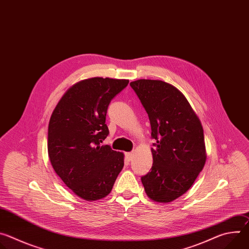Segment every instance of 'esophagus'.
Wrapping results in <instances>:
<instances>
[{
	"label": "esophagus",
	"instance_id": "1",
	"mask_svg": "<svg viewBox=\"0 0 249 249\" xmlns=\"http://www.w3.org/2000/svg\"><path fill=\"white\" fill-rule=\"evenodd\" d=\"M133 153L132 152H130V153H126L125 154V158H126V160H128V161H130L132 159H133Z\"/></svg>",
	"mask_w": 249,
	"mask_h": 249
}]
</instances>
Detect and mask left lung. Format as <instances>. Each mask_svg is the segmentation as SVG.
Here are the masks:
<instances>
[{
	"instance_id": "obj_1",
	"label": "left lung",
	"mask_w": 249,
	"mask_h": 249,
	"mask_svg": "<svg viewBox=\"0 0 249 249\" xmlns=\"http://www.w3.org/2000/svg\"><path fill=\"white\" fill-rule=\"evenodd\" d=\"M130 86L149 116L154 139L153 166L141 177L142 183L154 201L171 202L192 186L204 167L201 122L173 86L155 80H138Z\"/></svg>"
}]
</instances>
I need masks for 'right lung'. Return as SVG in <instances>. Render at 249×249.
<instances>
[{
	"mask_svg": "<svg viewBox=\"0 0 249 249\" xmlns=\"http://www.w3.org/2000/svg\"><path fill=\"white\" fill-rule=\"evenodd\" d=\"M128 80L91 78L73 86L55 107L48 126L51 164L79 197L94 201L107 196L124 166V156L102 145L110 101Z\"/></svg>",
	"mask_w": 249,
	"mask_h": 249,
	"instance_id": "right-lung-1",
	"label": "right lung"
}]
</instances>
